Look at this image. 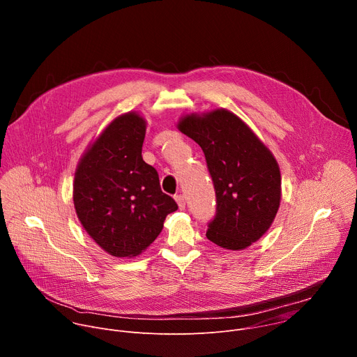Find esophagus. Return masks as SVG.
Wrapping results in <instances>:
<instances>
[{"mask_svg":"<svg viewBox=\"0 0 357 357\" xmlns=\"http://www.w3.org/2000/svg\"><path fill=\"white\" fill-rule=\"evenodd\" d=\"M175 200H176V203H178V208L182 211V209H185V205H186V202H185V196L183 195H176L175 196Z\"/></svg>","mask_w":357,"mask_h":357,"instance_id":"esophagus-1","label":"esophagus"}]
</instances>
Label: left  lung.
Listing matches in <instances>:
<instances>
[{
    "label": "left lung",
    "mask_w": 357,
    "mask_h": 357,
    "mask_svg": "<svg viewBox=\"0 0 357 357\" xmlns=\"http://www.w3.org/2000/svg\"><path fill=\"white\" fill-rule=\"evenodd\" d=\"M176 127L200 145L215 185L218 209L206 237L234 251L256 243L281 203V172L273 152L227 109L185 114Z\"/></svg>",
    "instance_id": "1"
}]
</instances>
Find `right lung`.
<instances>
[{
  "label": "right lung",
  "mask_w": 357,
  "mask_h": 357,
  "mask_svg": "<svg viewBox=\"0 0 357 357\" xmlns=\"http://www.w3.org/2000/svg\"><path fill=\"white\" fill-rule=\"evenodd\" d=\"M146 121L139 113L116 117L87 146L73 182V205L87 234L113 257L146 250L178 209L141 151Z\"/></svg>",
  "instance_id": "add662e5"
}]
</instances>
